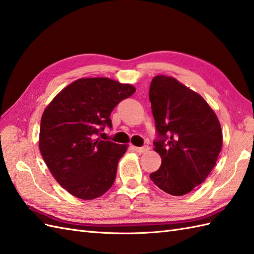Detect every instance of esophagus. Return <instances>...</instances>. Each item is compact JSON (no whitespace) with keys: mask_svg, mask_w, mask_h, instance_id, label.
Masks as SVG:
<instances>
[{"mask_svg":"<svg viewBox=\"0 0 254 254\" xmlns=\"http://www.w3.org/2000/svg\"><path fill=\"white\" fill-rule=\"evenodd\" d=\"M134 148V150H135V152H137V153H145V152H147V150L149 149V147L147 146V145H143V146H141V147H136V146H134L133 147Z\"/></svg>","mask_w":254,"mask_h":254,"instance_id":"esophagus-1","label":"esophagus"}]
</instances>
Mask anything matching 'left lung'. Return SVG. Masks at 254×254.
<instances>
[{"mask_svg":"<svg viewBox=\"0 0 254 254\" xmlns=\"http://www.w3.org/2000/svg\"><path fill=\"white\" fill-rule=\"evenodd\" d=\"M160 168L149 175L171 195H185L201 185L216 164L223 134L218 119L202 96L174 77L158 75L149 87Z\"/></svg>","mask_w":254,"mask_h":254,"instance_id":"1","label":"left lung"}]
</instances>
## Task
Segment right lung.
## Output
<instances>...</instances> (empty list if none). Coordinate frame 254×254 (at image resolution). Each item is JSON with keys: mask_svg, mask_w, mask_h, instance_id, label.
I'll list each match as a JSON object with an SVG mask.
<instances>
[{"mask_svg": "<svg viewBox=\"0 0 254 254\" xmlns=\"http://www.w3.org/2000/svg\"><path fill=\"white\" fill-rule=\"evenodd\" d=\"M135 87L106 77L79 78L61 90L41 117L39 148L62 188L82 199L101 196L116 180L127 145L96 138Z\"/></svg>", "mask_w": 254, "mask_h": 254, "instance_id": "1", "label": "right lung"}]
</instances>
